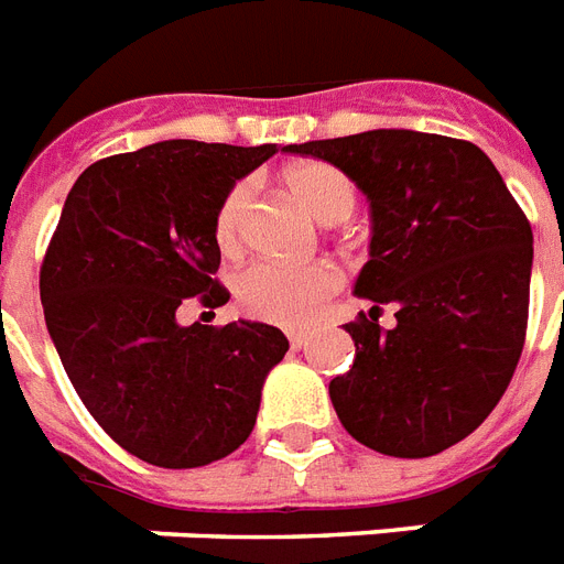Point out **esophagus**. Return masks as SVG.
Wrapping results in <instances>:
<instances>
[{
    "instance_id": "34e87169",
    "label": "esophagus",
    "mask_w": 564,
    "mask_h": 564,
    "mask_svg": "<svg viewBox=\"0 0 564 564\" xmlns=\"http://www.w3.org/2000/svg\"><path fill=\"white\" fill-rule=\"evenodd\" d=\"M288 340H291V346H294V349H303V346L311 340V335L308 332H291V335H288Z\"/></svg>"
}]
</instances>
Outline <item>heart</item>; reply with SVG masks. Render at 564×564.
<instances>
[{"mask_svg":"<svg viewBox=\"0 0 564 564\" xmlns=\"http://www.w3.org/2000/svg\"><path fill=\"white\" fill-rule=\"evenodd\" d=\"M285 186L319 224H340L352 215L358 204L352 180L326 162H300L285 174ZM250 200H253L250 183H236L220 200L215 215V241L224 253H236L241 245ZM337 288H340V270L332 261H311V264L256 261L238 276L236 294L250 317L273 326L303 328L317 317Z\"/></svg>","mask_w":564,"mask_h":564,"instance_id":"obj_1","label":"heart"}]
</instances>
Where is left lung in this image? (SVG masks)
<instances>
[{
	"instance_id": "1",
	"label": "left lung",
	"mask_w": 564,
	"mask_h": 564,
	"mask_svg": "<svg viewBox=\"0 0 564 564\" xmlns=\"http://www.w3.org/2000/svg\"><path fill=\"white\" fill-rule=\"evenodd\" d=\"M340 169L367 195L360 300L395 303V326L346 323L355 364L328 395L349 434L390 457H431L501 402L521 358L533 229L492 160L471 142L367 130L288 145Z\"/></svg>"
}]
</instances>
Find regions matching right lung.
<instances>
[{"instance_id":"obj_1","label":"right lung","mask_w":564,"mask_h":564,"mask_svg":"<svg viewBox=\"0 0 564 564\" xmlns=\"http://www.w3.org/2000/svg\"><path fill=\"white\" fill-rule=\"evenodd\" d=\"M276 145L169 139L93 162L66 195L40 300L61 364L98 425L139 460L197 468L256 425L264 378L288 352L276 326H183L192 296L229 300L215 215Z\"/></svg>"}]
</instances>
